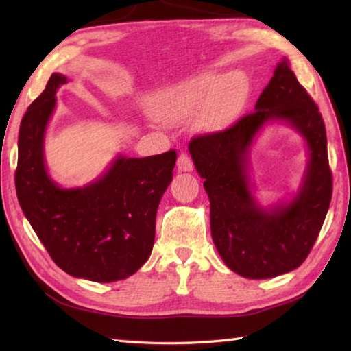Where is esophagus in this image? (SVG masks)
I'll use <instances>...</instances> for the list:
<instances>
[{
	"label": "esophagus",
	"instance_id": "obj_1",
	"mask_svg": "<svg viewBox=\"0 0 351 351\" xmlns=\"http://www.w3.org/2000/svg\"><path fill=\"white\" fill-rule=\"evenodd\" d=\"M176 165H178V170H180V171H192L193 170L192 158H190V154L186 153V152L180 153Z\"/></svg>",
	"mask_w": 351,
	"mask_h": 351
}]
</instances>
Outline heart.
Returning <instances> with one entry per match:
<instances>
[{"mask_svg":"<svg viewBox=\"0 0 351 351\" xmlns=\"http://www.w3.org/2000/svg\"><path fill=\"white\" fill-rule=\"evenodd\" d=\"M240 83L237 74H207L193 86L173 88L162 93L153 104V111L159 119L175 122L197 111L204 97L215 94L206 105L201 122L206 127H218L226 121L232 110L235 86Z\"/></svg>","mask_w":351,"mask_h":351,"instance_id":"b5f03b06","label":"heart"}]
</instances>
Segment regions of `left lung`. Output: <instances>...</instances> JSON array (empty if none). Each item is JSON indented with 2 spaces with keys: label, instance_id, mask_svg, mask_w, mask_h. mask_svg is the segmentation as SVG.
I'll return each instance as SVG.
<instances>
[{
  "label": "left lung",
  "instance_id": "left-lung-1",
  "mask_svg": "<svg viewBox=\"0 0 351 351\" xmlns=\"http://www.w3.org/2000/svg\"><path fill=\"white\" fill-rule=\"evenodd\" d=\"M271 120L287 121L304 136L311 161L293 201L265 211L248 186L247 153L254 134ZM189 150L204 178L212 239L224 263L246 278H271L299 268L322 229L332 176L324 119L288 60L277 64L255 111L223 132L195 136Z\"/></svg>",
  "mask_w": 351,
  "mask_h": 351
}]
</instances>
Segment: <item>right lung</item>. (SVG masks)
Masks as SVG:
<instances>
[{"label":"right lung","mask_w":351,"mask_h":351,"mask_svg":"<svg viewBox=\"0 0 351 351\" xmlns=\"http://www.w3.org/2000/svg\"><path fill=\"white\" fill-rule=\"evenodd\" d=\"M66 82L63 74H52L23 116L16 197L58 268L93 282L122 280L150 257L158 206L173 178L176 152L119 156L97 181L82 189L58 187L46 171L43 141L56 91Z\"/></svg>","instance_id":"1"}]
</instances>
